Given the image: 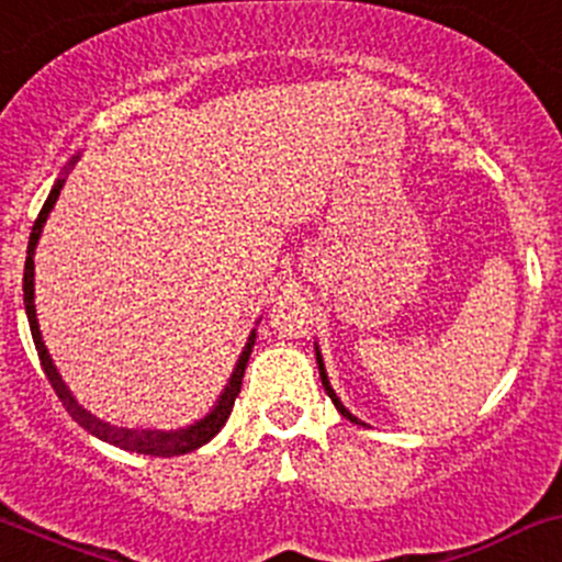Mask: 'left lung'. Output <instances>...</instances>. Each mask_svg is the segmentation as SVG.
Returning <instances> with one entry per match:
<instances>
[{
  "instance_id": "obj_1",
  "label": "left lung",
  "mask_w": 562,
  "mask_h": 562,
  "mask_svg": "<svg viewBox=\"0 0 562 562\" xmlns=\"http://www.w3.org/2000/svg\"><path fill=\"white\" fill-rule=\"evenodd\" d=\"M317 363H321V380H323V387H326L328 398H330V401H334V406H336V409H339V412H341V415H345V417H347V420H350V423H358V425H363V423H360V420H358V417H352V415H350V412H347V409H345V404H341V401H339V398H336L334 387H330V382H328V374H326V366H323V358H321V352H317Z\"/></svg>"
}]
</instances>
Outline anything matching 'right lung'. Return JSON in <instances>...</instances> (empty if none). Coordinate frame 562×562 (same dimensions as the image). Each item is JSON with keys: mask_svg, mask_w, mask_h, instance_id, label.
I'll return each instance as SVG.
<instances>
[{"mask_svg": "<svg viewBox=\"0 0 562 562\" xmlns=\"http://www.w3.org/2000/svg\"><path fill=\"white\" fill-rule=\"evenodd\" d=\"M61 186H64V180H58L56 186H53L50 196H47V202L43 204V210H40L37 221H34L32 236H29L26 266H23V304H26L29 328H32V339H34V347H37V356H40V363H43V369H45V376H47V380H50L53 390H56V395H58V398H61V404L67 406V412H69V415H72V420H78L82 428L91 430V434L97 436V439L110 441V445L121 447V450L142 452V454H156V458H172V454L199 450V447L206 445V441H210L212 436H215L217 430L223 428V425H226L228 415H232L234 401H236V395H239V390H241V376H245L247 358H250V350H252V341H256V334H250V341H247L245 352H241L239 363H236V369H234V374H232V382H228L226 393L221 395V401H217V404H215V409H212L210 415L204 417V420H199L196 425H191V428H182V430H134V428H117V425H110V423L99 420V417L88 415V412L82 409L78 401L72 398V393H69L67 385H64V382H61V376H58V371H56V366H53L50 356H47V350H45V345H43V336H40L37 312H34V247H37V239H40V232H43V223H45L47 212L53 210V204H56L58 193H61Z\"/></svg>", "mask_w": 562, "mask_h": 562, "instance_id": "1", "label": "right lung"}]
</instances>
